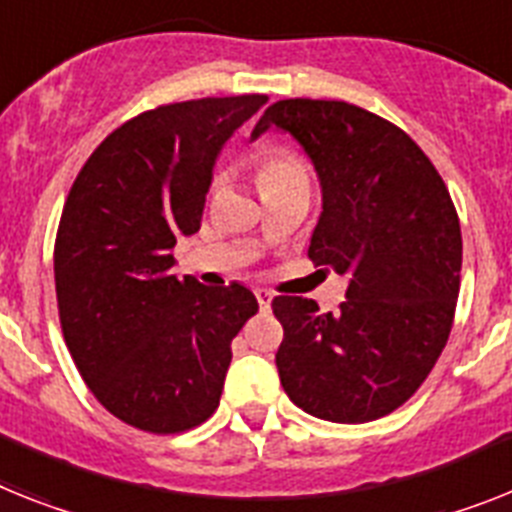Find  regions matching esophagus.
I'll return each instance as SVG.
<instances>
[{
    "label": "esophagus",
    "instance_id": "obj_1",
    "mask_svg": "<svg viewBox=\"0 0 512 512\" xmlns=\"http://www.w3.org/2000/svg\"><path fill=\"white\" fill-rule=\"evenodd\" d=\"M255 296H257V304H260V309H270V302H273V294H270L268 289H257L255 291Z\"/></svg>",
    "mask_w": 512,
    "mask_h": 512
}]
</instances>
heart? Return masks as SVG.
Returning a JSON list of instances; mask_svg holds the SVG:
<instances>
[{"instance_id":"1","label":"heart","mask_w":512,"mask_h":512,"mask_svg":"<svg viewBox=\"0 0 512 512\" xmlns=\"http://www.w3.org/2000/svg\"><path fill=\"white\" fill-rule=\"evenodd\" d=\"M260 195L281 190H309V163L289 145H263L252 156Z\"/></svg>"}]
</instances>
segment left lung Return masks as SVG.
<instances>
[{
    "label": "left lung",
    "mask_w": 512,
    "mask_h": 512,
    "mask_svg": "<svg viewBox=\"0 0 512 512\" xmlns=\"http://www.w3.org/2000/svg\"><path fill=\"white\" fill-rule=\"evenodd\" d=\"M281 127L322 184L309 260L349 276L346 302L276 296L281 385L307 414L364 424L409 401L440 359L461 289L463 239L435 163L401 127L346 101L286 98L252 137Z\"/></svg>",
    "instance_id": "left-lung-1"
}]
</instances>
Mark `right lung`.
<instances>
[{"mask_svg":"<svg viewBox=\"0 0 512 512\" xmlns=\"http://www.w3.org/2000/svg\"><path fill=\"white\" fill-rule=\"evenodd\" d=\"M268 96L163 103L98 145L64 200L54 283L64 343L103 409L150 435L213 416L231 341L257 312L242 286L171 276L200 231L218 150Z\"/></svg>","mask_w":512,"mask_h":512,"instance_id":"obj_1","label":"right lung"}]
</instances>
